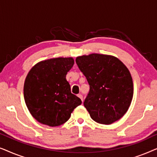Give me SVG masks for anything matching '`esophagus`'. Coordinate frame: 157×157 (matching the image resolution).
<instances>
[{
    "label": "esophagus",
    "mask_w": 157,
    "mask_h": 157,
    "mask_svg": "<svg viewBox=\"0 0 157 157\" xmlns=\"http://www.w3.org/2000/svg\"><path fill=\"white\" fill-rule=\"evenodd\" d=\"M78 97H79V98H81V101H83V96H82V95H81V94H78Z\"/></svg>",
    "instance_id": "obj_1"
}]
</instances>
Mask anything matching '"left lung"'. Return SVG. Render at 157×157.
Here are the masks:
<instances>
[{
    "label": "left lung",
    "instance_id": "1",
    "mask_svg": "<svg viewBox=\"0 0 157 157\" xmlns=\"http://www.w3.org/2000/svg\"><path fill=\"white\" fill-rule=\"evenodd\" d=\"M76 62L90 86L83 105L91 119L106 125L121 119L129 108L134 94L127 67L113 56L98 53L78 56Z\"/></svg>",
    "mask_w": 157,
    "mask_h": 157
}]
</instances>
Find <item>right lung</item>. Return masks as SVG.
<instances>
[{"label":"right lung","instance_id":"1","mask_svg":"<svg viewBox=\"0 0 157 157\" xmlns=\"http://www.w3.org/2000/svg\"><path fill=\"white\" fill-rule=\"evenodd\" d=\"M73 58H55L36 63L25 78L23 95L28 109L38 122L58 126L68 121L81 100L71 94L66 78Z\"/></svg>","mask_w":157,"mask_h":157}]
</instances>
